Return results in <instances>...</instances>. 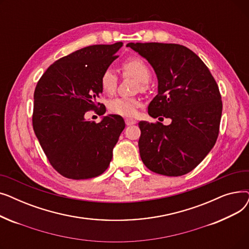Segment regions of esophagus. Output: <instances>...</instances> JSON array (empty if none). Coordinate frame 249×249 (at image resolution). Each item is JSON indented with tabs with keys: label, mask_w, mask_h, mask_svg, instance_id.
<instances>
[{
	"label": "esophagus",
	"mask_w": 249,
	"mask_h": 249,
	"mask_svg": "<svg viewBox=\"0 0 249 249\" xmlns=\"http://www.w3.org/2000/svg\"><path fill=\"white\" fill-rule=\"evenodd\" d=\"M125 123H126L127 126H131V125L136 124V121L133 120V119H131V118H126V119H125Z\"/></svg>",
	"instance_id": "34e87169"
}]
</instances>
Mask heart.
Segmentation results:
<instances>
[{
    "instance_id": "heart-1",
    "label": "heart",
    "mask_w": 249,
    "mask_h": 249,
    "mask_svg": "<svg viewBox=\"0 0 249 249\" xmlns=\"http://www.w3.org/2000/svg\"><path fill=\"white\" fill-rule=\"evenodd\" d=\"M121 71L124 75L132 76L139 81L141 89H144L149 82L151 72L144 60L139 57H130L121 63ZM102 89L107 94H113L118 86V75L111 69H105L100 77ZM141 106V100L137 97H119L109 102L108 108L110 112L124 117H133L137 114Z\"/></svg>"
}]
</instances>
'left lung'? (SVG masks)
<instances>
[{"instance_id":"8db88e82","label":"left lung","mask_w":249,"mask_h":249,"mask_svg":"<svg viewBox=\"0 0 249 249\" xmlns=\"http://www.w3.org/2000/svg\"><path fill=\"white\" fill-rule=\"evenodd\" d=\"M146 58L159 80L148 114L161 121H140V158L151 172L178 177L197 166L215 145L222 115L218 85L202 59L175 43H128Z\"/></svg>"}]
</instances>
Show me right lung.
Returning <instances> with one entry per match:
<instances>
[{
	"label": "right lung",
	"instance_id": "right-lung-1",
	"mask_svg": "<svg viewBox=\"0 0 249 249\" xmlns=\"http://www.w3.org/2000/svg\"><path fill=\"white\" fill-rule=\"evenodd\" d=\"M122 45L78 49L52 63L36 85L34 132L48 161L64 178H96L112 160L113 148L125 128L123 118L108 115L96 123L86 120L85 114L106 112L104 105L97 103L103 91L100 77Z\"/></svg>",
	"mask_w": 249,
	"mask_h": 249
}]
</instances>
